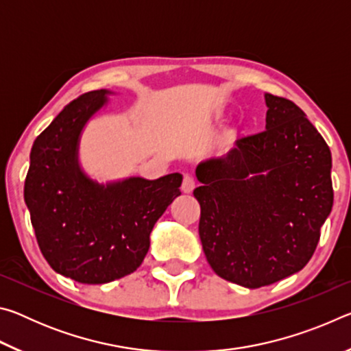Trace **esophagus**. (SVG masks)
I'll use <instances>...</instances> for the list:
<instances>
[{
  "mask_svg": "<svg viewBox=\"0 0 351 351\" xmlns=\"http://www.w3.org/2000/svg\"><path fill=\"white\" fill-rule=\"evenodd\" d=\"M181 190L184 193H192L195 190V180L190 175H186L182 180V186Z\"/></svg>",
  "mask_w": 351,
  "mask_h": 351,
  "instance_id": "34e87169",
  "label": "esophagus"
}]
</instances>
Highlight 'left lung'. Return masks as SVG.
Returning <instances> with one entry per match:
<instances>
[{"label": "left lung", "instance_id": "left-lung-1", "mask_svg": "<svg viewBox=\"0 0 351 351\" xmlns=\"http://www.w3.org/2000/svg\"><path fill=\"white\" fill-rule=\"evenodd\" d=\"M266 130L198 164L199 239L210 268L245 288L299 272L332 207L331 153L305 112L265 94Z\"/></svg>", "mask_w": 351, "mask_h": 351}]
</instances>
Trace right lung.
Wrapping results in <instances>:
<instances>
[{"mask_svg":"<svg viewBox=\"0 0 351 351\" xmlns=\"http://www.w3.org/2000/svg\"><path fill=\"white\" fill-rule=\"evenodd\" d=\"M111 94L91 91L64 106L34 141L25 182L43 257L58 274L86 285L108 283L138 269L154 223L181 195L180 173L104 184L82 169V133Z\"/></svg>","mask_w":351,"mask_h":351,"instance_id":"1","label":"right lung"}]
</instances>
